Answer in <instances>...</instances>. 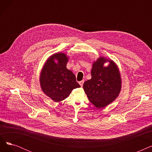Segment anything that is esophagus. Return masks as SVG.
Returning <instances> with one entry per match:
<instances>
[{"instance_id":"34e87169","label":"esophagus","mask_w":152,"mask_h":152,"mask_svg":"<svg viewBox=\"0 0 152 152\" xmlns=\"http://www.w3.org/2000/svg\"><path fill=\"white\" fill-rule=\"evenodd\" d=\"M84 83V80H83V81H79V84H80V86H81V87H83Z\"/></svg>"}]
</instances>
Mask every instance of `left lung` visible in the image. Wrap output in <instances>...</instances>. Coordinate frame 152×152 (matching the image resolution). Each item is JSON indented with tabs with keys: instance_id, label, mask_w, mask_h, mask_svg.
Instances as JSON below:
<instances>
[{
	"instance_id": "8db88e82",
	"label": "left lung",
	"mask_w": 152,
	"mask_h": 152,
	"mask_svg": "<svg viewBox=\"0 0 152 152\" xmlns=\"http://www.w3.org/2000/svg\"><path fill=\"white\" fill-rule=\"evenodd\" d=\"M109 61L107 67L103 64ZM91 79L84 82L83 89L89 101L99 108L105 107L118 96L121 87L120 74L112 60L100 57L94 62Z\"/></svg>"
}]
</instances>
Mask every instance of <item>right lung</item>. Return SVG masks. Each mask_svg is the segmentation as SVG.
<instances>
[{"label":"right lung","mask_w":152,"mask_h":152,"mask_svg":"<svg viewBox=\"0 0 152 152\" xmlns=\"http://www.w3.org/2000/svg\"><path fill=\"white\" fill-rule=\"evenodd\" d=\"M68 60L66 54L55 53L47 60L41 73L40 83L42 91L56 102L65 99L72 90L81 87L73 72L66 68Z\"/></svg>","instance_id":"right-lung-1"}]
</instances>
